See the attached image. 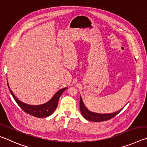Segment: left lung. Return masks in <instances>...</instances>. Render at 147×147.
Masks as SVG:
<instances>
[{
    "label": "left lung",
    "mask_w": 147,
    "mask_h": 147,
    "mask_svg": "<svg viewBox=\"0 0 147 147\" xmlns=\"http://www.w3.org/2000/svg\"><path fill=\"white\" fill-rule=\"evenodd\" d=\"M80 109L81 113L82 114L84 118L87 119V120L93 122H100L109 120V119H112L115 115H117L122 109H121V110L117 111L115 113L109 114H100L91 112V111H89L88 109L86 108L85 106H84L82 99L81 97L80 98Z\"/></svg>",
    "instance_id": "8db88e82"
}]
</instances>
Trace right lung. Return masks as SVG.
Segmentation results:
<instances>
[{
	"instance_id": "obj_1",
	"label": "right lung",
	"mask_w": 147,
	"mask_h": 147,
	"mask_svg": "<svg viewBox=\"0 0 147 147\" xmlns=\"http://www.w3.org/2000/svg\"><path fill=\"white\" fill-rule=\"evenodd\" d=\"M67 89V88H65L63 89H60V90H59L55 94H54V96L48 102L39 106H31L22 102L19 100L15 96L13 92H12L10 89H9V91H10L11 95L13 96L14 100H16V102L19 106L20 108L23 109L24 112L30 114V115H31L36 117L43 118L49 117V115H51V114L53 113L54 110H55L57 106H58L59 97H60L61 94L63 93V92Z\"/></svg>"
}]
</instances>
